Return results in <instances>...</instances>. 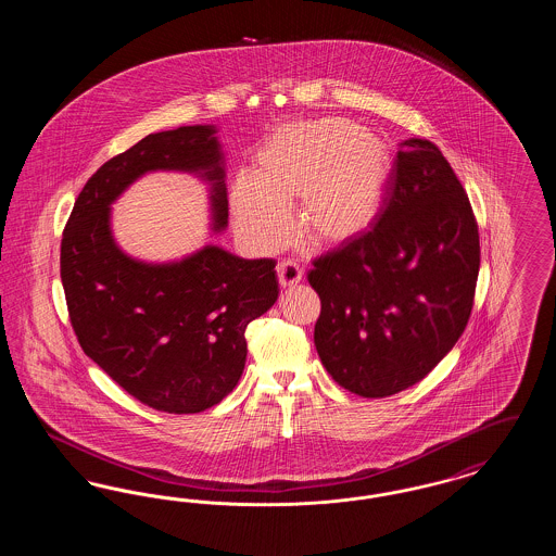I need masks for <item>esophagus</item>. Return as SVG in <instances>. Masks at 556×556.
I'll list each match as a JSON object with an SVG mask.
<instances>
[{
	"mask_svg": "<svg viewBox=\"0 0 556 556\" xmlns=\"http://www.w3.org/2000/svg\"><path fill=\"white\" fill-rule=\"evenodd\" d=\"M277 277H279V286L281 288H291V286H298L304 277V270L302 266L293 261H281L277 265Z\"/></svg>",
	"mask_w": 556,
	"mask_h": 556,
	"instance_id": "esophagus-1",
	"label": "esophagus"
}]
</instances>
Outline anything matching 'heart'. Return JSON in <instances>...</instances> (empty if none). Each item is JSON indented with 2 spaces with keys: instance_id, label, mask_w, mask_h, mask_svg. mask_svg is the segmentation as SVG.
I'll return each instance as SVG.
<instances>
[{
  "instance_id": "heart-1",
  "label": "heart",
  "mask_w": 556,
  "mask_h": 556,
  "mask_svg": "<svg viewBox=\"0 0 556 556\" xmlns=\"http://www.w3.org/2000/svg\"><path fill=\"white\" fill-rule=\"evenodd\" d=\"M392 162L375 135L345 118H320L275 132L258 152L254 177L231 191L239 233L258 250L279 248L295 227L317 248L367 233L386 204Z\"/></svg>"
}]
</instances>
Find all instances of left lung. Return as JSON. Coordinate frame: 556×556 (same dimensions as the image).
<instances>
[{
  "label": "left lung",
  "mask_w": 556,
  "mask_h": 556,
  "mask_svg": "<svg viewBox=\"0 0 556 556\" xmlns=\"http://www.w3.org/2000/svg\"><path fill=\"white\" fill-rule=\"evenodd\" d=\"M479 231L469 195L429 139L397 146L386 204L367 233L313 261L323 367L348 392L419 383L463 336L476 298Z\"/></svg>",
  "instance_id": "obj_1"
}]
</instances>
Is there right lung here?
I'll use <instances>...</instances> for the list:
<instances>
[{
    "label": "right lung",
    "mask_w": 556,
    "mask_h": 556,
    "mask_svg": "<svg viewBox=\"0 0 556 556\" xmlns=\"http://www.w3.org/2000/svg\"><path fill=\"white\" fill-rule=\"evenodd\" d=\"M148 170H191L212 181L214 229L227 191L212 127L152 132L104 162L80 189L60 243V277L83 352L141 404L202 413L233 392L245 327L279 295L273 258L243 261L216 245L173 265H143L110 233V204Z\"/></svg>",
    "instance_id": "1"
}]
</instances>
